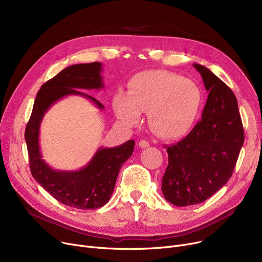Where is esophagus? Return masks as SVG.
Returning a JSON list of instances; mask_svg holds the SVG:
<instances>
[{"label": "esophagus", "mask_w": 262, "mask_h": 262, "mask_svg": "<svg viewBox=\"0 0 262 262\" xmlns=\"http://www.w3.org/2000/svg\"><path fill=\"white\" fill-rule=\"evenodd\" d=\"M138 145L141 147V148H145V147H148L149 146V143L146 141V140H140Z\"/></svg>", "instance_id": "obj_1"}]
</instances>
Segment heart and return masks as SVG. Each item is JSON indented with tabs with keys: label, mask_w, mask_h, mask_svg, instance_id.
I'll return each instance as SVG.
<instances>
[{
	"label": "heart",
	"mask_w": 262,
	"mask_h": 262,
	"mask_svg": "<svg viewBox=\"0 0 262 262\" xmlns=\"http://www.w3.org/2000/svg\"><path fill=\"white\" fill-rule=\"evenodd\" d=\"M203 91L195 81L164 70L140 72L130 78L127 93L114 95L116 117L128 127L136 126L141 113H147L152 130L162 139L187 136L198 122Z\"/></svg>",
	"instance_id": "obj_1"
}]
</instances>
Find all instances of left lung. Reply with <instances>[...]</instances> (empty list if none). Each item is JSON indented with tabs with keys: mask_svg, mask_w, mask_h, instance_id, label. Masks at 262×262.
<instances>
[{
	"mask_svg": "<svg viewBox=\"0 0 262 262\" xmlns=\"http://www.w3.org/2000/svg\"><path fill=\"white\" fill-rule=\"evenodd\" d=\"M193 66L209 93L207 102L194 128L167 148L161 183L164 199L180 207L200 204L226 185L244 142L235 94L208 68Z\"/></svg>",
	"mask_w": 262,
	"mask_h": 262,
	"instance_id": "left-lung-1",
	"label": "left lung"
}]
</instances>
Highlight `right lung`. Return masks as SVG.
<instances>
[{
    "label": "right lung",
    "instance_id": "right-lung-1",
    "mask_svg": "<svg viewBox=\"0 0 262 262\" xmlns=\"http://www.w3.org/2000/svg\"><path fill=\"white\" fill-rule=\"evenodd\" d=\"M101 62L78 63L63 69L42 85L37 93L33 112L25 129L31 172L36 182L58 202L77 209H96L112 198L120 169L134 152L135 141L128 140L115 147H99L85 167L62 171L50 167L42 159L39 135L48 110L68 95H79L96 108L104 106L91 95L79 90L104 88Z\"/></svg>",
    "mask_w": 262,
    "mask_h": 262
}]
</instances>
